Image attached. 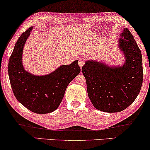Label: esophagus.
I'll return each instance as SVG.
<instances>
[{
  "label": "esophagus",
  "instance_id": "obj_1",
  "mask_svg": "<svg viewBox=\"0 0 150 150\" xmlns=\"http://www.w3.org/2000/svg\"><path fill=\"white\" fill-rule=\"evenodd\" d=\"M78 64H79V66L81 68V67H83V64H84L83 59H82V58L79 59V60H78Z\"/></svg>",
  "mask_w": 150,
  "mask_h": 150
}]
</instances>
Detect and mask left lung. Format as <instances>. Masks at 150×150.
Masks as SVG:
<instances>
[{
  "mask_svg": "<svg viewBox=\"0 0 150 150\" xmlns=\"http://www.w3.org/2000/svg\"><path fill=\"white\" fill-rule=\"evenodd\" d=\"M120 37L118 48L124 58L121 66L88 60L82 67L92 105L107 113L120 112L130 106L140 92L143 83L141 50L128 28H124Z\"/></svg>",
  "mask_w": 150,
  "mask_h": 150,
  "instance_id": "left-lung-1",
  "label": "left lung"
}]
</instances>
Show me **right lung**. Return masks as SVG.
I'll list each match as a JSON object with an SVG mask.
<instances>
[{"instance_id":"add662e5","label":"right lung","mask_w":150,"mask_h":150,"mask_svg":"<svg viewBox=\"0 0 150 150\" xmlns=\"http://www.w3.org/2000/svg\"><path fill=\"white\" fill-rule=\"evenodd\" d=\"M33 28L22 33L17 41L9 60L8 73L17 100L33 112L45 114L59 107L67 86L81 69L75 60L71 64L61 65L47 75H36L25 70L23 50Z\"/></svg>"}]
</instances>
